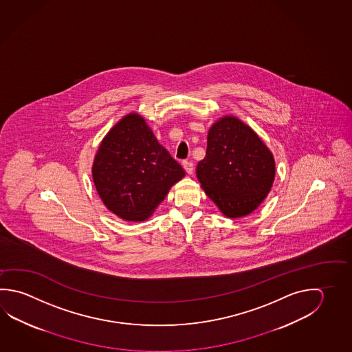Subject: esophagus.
I'll list each match as a JSON object with an SVG mask.
<instances>
[{
    "instance_id": "esophagus-1",
    "label": "esophagus",
    "mask_w": 352,
    "mask_h": 352,
    "mask_svg": "<svg viewBox=\"0 0 352 352\" xmlns=\"http://www.w3.org/2000/svg\"><path fill=\"white\" fill-rule=\"evenodd\" d=\"M182 166H184L186 173H188V175H192L193 171H195V167H193V164H192L191 161H184Z\"/></svg>"
}]
</instances>
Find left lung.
<instances>
[{
	"label": "left lung",
	"instance_id": "8db88e82",
	"mask_svg": "<svg viewBox=\"0 0 352 352\" xmlns=\"http://www.w3.org/2000/svg\"><path fill=\"white\" fill-rule=\"evenodd\" d=\"M196 175L226 217H244L256 211L272 190L274 156L245 122L222 116L208 130L206 157Z\"/></svg>",
	"mask_w": 352,
	"mask_h": 352
}]
</instances>
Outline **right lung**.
<instances>
[{"instance_id": "obj_1", "label": "right lung", "mask_w": 352, "mask_h": 352, "mask_svg": "<svg viewBox=\"0 0 352 352\" xmlns=\"http://www.w3.org/2000/svg\"><path fill=\"white\" fill-rule=\"evenodd\" d=\"M91 175L109 211L124 221L141 222L153 214L185 171L159 144L145 119L129 113L104 136Z\"/></svg>"}]
</instances>
